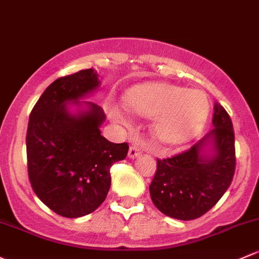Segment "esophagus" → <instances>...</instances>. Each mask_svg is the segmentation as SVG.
Instances as JSON below:
<instances>
[{"label":"esophagus","instance_id":"34e87169","mask_svg":"<svg viewBox=\"0 0 259 259\" xmlns=\"http://www.w3.org/2000/svg\"><path fill=\"white\" fill-rule=\"evenodd\" d=\"M141 154V149L139 148L138 145H132L129 149V152H127V155H129V157H132V159H134V157L139 156V155Z\"/></svg>","mask_w":259,"mask_h":259}]
</instances>
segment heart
Returning a JSON list of instances; mask_svg holds the SVG:
<instances>
[{
	"mask_svg": "<svg viewBox=\"0 0 259 259\" xmlns=\"http://www.w3.org/2000/svg\"><path fill=\"white\" fill-rule=\"evenodd\" d=\"M125 108L141 116H156L154 134L164 144L191 139L208 114V102L200 91L167 83H144L126 92Z\"/></svg>",
	"mask_w": 259,
	"mask_h": 259,
	"instance_id": "1",
	"label": "heart"
}]
</instances>
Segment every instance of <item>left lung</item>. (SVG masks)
Listing matches in <instances>:
<instances>
[{"label": "left lung", "mask_w": 259, "mask_h": 259, "mask_svg": "<svg viewBox=\"0 0 259 259\" xmlns=\"http://www.w3.org/2000/svg\"><path fill=\"white\" fill-rule=\"evenodd\" d=\"M213 129L194 146L166 159H157V168L149 190L159 211L184 221L195 220L209 211L227 191L236 170L235 133L225 108L213 105ZM212 140L214 154H200Z\"/></svg>", "instance_id": "left-lung-1"}]
</instances>
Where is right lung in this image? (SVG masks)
<instances>
[{"instance_id":"right-lung-1","label":"right lung","mask_w":259,"mask_h":259,"mask_svg":"<svg viewBox=\"0 0 259 259\" xmlns=\"http://www.w3.org/2000/svg\"><path fill=\"white\" fill-rule=\"evenodd\" d=\"M99 87L97 72L83 69L56 79L29 114L26 135L27 168L34 194L59 216L77 219L99 207L110 189V167L127 155V143L114 144L100 135L103 109L72 115L75 102Z\"/></svg>"}]
</instances>
